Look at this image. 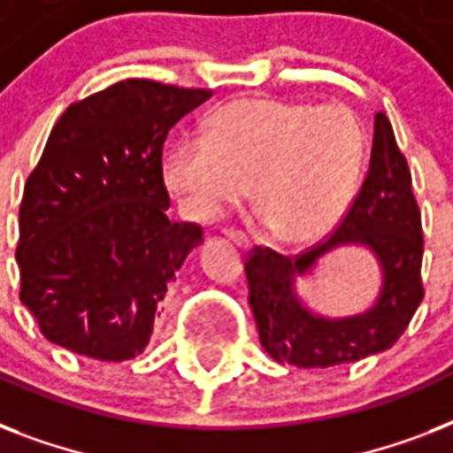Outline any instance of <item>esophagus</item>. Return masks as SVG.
Here are the masks:
<instances>
[{"mask_svg": "<svg viewBox=\"0 0 453 453\" xmlns=\"http://www.w3.org/2000/svg\"><path fill=\"white\" fill-rule=\"evenodd\" d=\"M226 237L230 242H233L234 247H240V249H249V240L244 237V234L240 233H234V230H226Z\"/></svg>", "mask_w": 453, "mask_h": 453, "instance_id": "esophagus-1", "label": "esophagus"}]
</instances>
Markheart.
I'll return each instance as SVG.
<instances>
[{"label":"heart","instance_id":"heart-1","mask_svg":"<svg viewBox=\"0 0 453 453\" xmlns=\"http://www.w3.org/2000/svg\"><path fill=\"white\" fill-rule=\"evenodd\" d=\"M365 159V127L345 105L240 98L206 119L204 141L171 145L162 183L185 219L199 226L249 188L275 240L310 244L350 211Z\"/></svg>","mask_w":453,"mask_h":453}]
</instances>
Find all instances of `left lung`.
I'll use <instances>...</instances> for the list:
<instances>
[{"mask_svg": "<svg viewBox=\"0 0 453 453\" xmlns=\"http://www.w3.org/2000/svg\"><path fill=\"white\" fill-rule=\"evenodd\" d=\"M343 248L372 253L381 282L365 311L331 318L304 301L297 282L309 281L324 257ZM421 258V211L411 192V173L388 117L376 112L369 173L336 233L294 261L256 249L244 265L263 350L282 365L303 369L350 365L388 350L423 301Z\"/></svg>", "mask_w": 453, "mask_h": 453, "instance_id": "obj_1", "label": "left lung"}]
</instances>
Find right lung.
<instances>
[{
    "label": "right lung",
    "instance_id": "obj_1",
    "mask_svg": "<svg viewBox=\"0 0 453 453\" xmlns=\"http://www.w3.org/2000/svg\"><path fill=\"white\" fill-rule=\"evenodd\" d=\"M204 88L117 81L74 103L20 202V301L51 343L124 362L145 350L202 227L166 219L162 148Z\"/></svg>",
    "mask_w": 453,
    "mask_h": 453
}]
</instances>
